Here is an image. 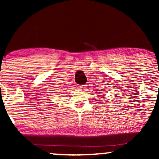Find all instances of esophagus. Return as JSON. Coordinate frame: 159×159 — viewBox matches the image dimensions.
Instances as JSON below:
<instances>
[{"label": "esophagus", "mask_w": 159, "mask_h": 159, "mask_svg": "<svg viewBox=\"0 0 159 159\" xmlns=\"http://www.w3.org/2000/svg\"><path fill=\"white\" fill-rule=\"evenodd\" d=\"M78 89H80V90H84V85H78Z\"/></svg>", "instance_id": "esophagus-1"}]
</instances>
